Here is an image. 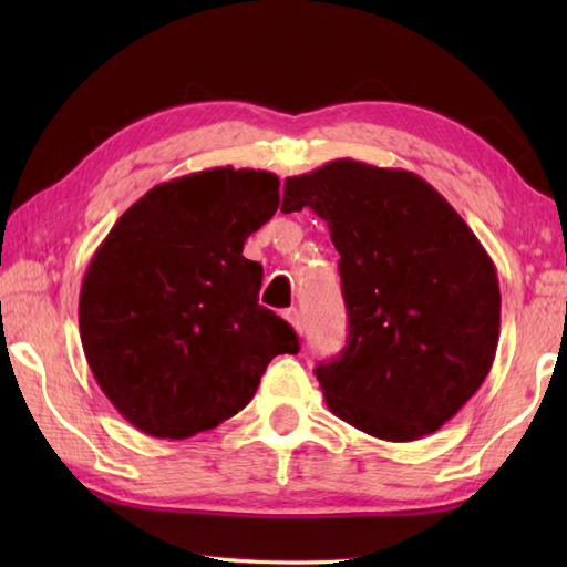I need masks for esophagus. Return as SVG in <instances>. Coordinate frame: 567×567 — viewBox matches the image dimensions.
Wrapping results in <instances>:
<instances>
[{
  "instance_id": "obj_1",
  "label": "esophagus",
  "mask_w": 567,
  "mask_h": 567,
  "mask_svg": "<svg viewBox=\"0 0 567 567\" xmlns=\"http://www.w3.org/2000/svg\"><path fill=\"white\" fill-rule=\"evenodd\" d=\"M285 319L292 323V329H295L297 333L305 331V319H302V311H299V309H287V311H285Z\"/></svg>"
}]
</instances>
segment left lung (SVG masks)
Instances as JSON below:
<instances>
[{"label": "left lung", "instance_id": "obj_1", "mask_svg": "<svg viewBox=\"0 0 567 567\" xmlns=\"http://www.w3.org/2000/svg\"><path fill=\"white\" fill-rule=\"evenodd\" d=\"M339 250L348 343L315 372L346 424L406 443L453 419L495 363L499 282L463 216L402 167L339 158L285 179Z\"/></svg>", "mask_w": 567, "mask_h": 567}]
</instances>
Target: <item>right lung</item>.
Masks as SVG:
<instances>
[{"mask_svg":"<svg viewBox=\"0 0 567 567\" xmlns=\"http://www.w3.org/2000/svg\"><path fill=\"white\" fill-rule=\"evenodd\" d=\"M280 179L231 165L175 177L118 216L80 290V339L94 380L155 439L219 426L256 394L297 333L258 305L246 238L272 219Z\"/></svg>","mask_w":567,"mask_h":567,"instance_id":"right-lung-1","label":"right lung"}]
</instances>
